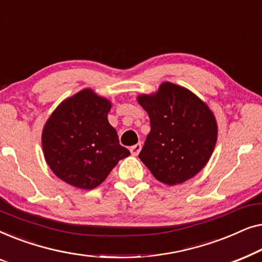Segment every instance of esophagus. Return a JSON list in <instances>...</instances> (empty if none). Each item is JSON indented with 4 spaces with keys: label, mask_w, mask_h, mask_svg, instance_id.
<instances>
[{
    "label": "esophagus",
    "mask_w": 262,
    "mask_h": 262,
    "mask_svg": "<svg viewBox=\"0 0 262 262\" xmlns=\"http://www.w3.org/2000/svg\"><path fill=\"white\" fill-rule=\"evenodd\" d=\"M141 149H142V144H141V143H138V144H135V145L131 146L130 151H131V154L134 156H137L138 154H139V151H141Z\"/></svg>",
    "instance_id": "obj_1"
}]
</instances>
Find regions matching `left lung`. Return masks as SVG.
I'll return each mask as SVG.
<instances>
[{
  "instance_id": "8db88e82",
  "label": "left lung",
  "mask_w": 262,
  "mask_h": 262,
  "mask_svg": "<svg viewBox=\"0 0 262 262\" xmlns=\"http://www.w3.org/2000/svg\"><path fill=\"white\" fill-rule=\"evenodd\" d=\"M137 100L148 112L151 126L138 155L142 162L157 180L169 186L198 174L212 155L218 132L206 103L170 82Z\"/></svg>"
}]
</instances>
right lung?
Segmentation results:
<instances>
[{"mask_svg": "<svg viewBox=\"0 0 262 262\" xmlns=\"http://www.w3.org/2000/svg\"><path fill=\"white\" fill-rule=\"evenodd\" d=\"M111 106L87 88L64 100L50 116L41 135L42 151L60 180L93 189L130 155L107 119Z\"/></svg>", "mask_w": 262, "mask_h": 262, "instance_id": "1", "label": "right lung"}]
</instances>
